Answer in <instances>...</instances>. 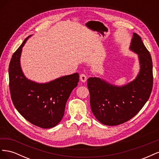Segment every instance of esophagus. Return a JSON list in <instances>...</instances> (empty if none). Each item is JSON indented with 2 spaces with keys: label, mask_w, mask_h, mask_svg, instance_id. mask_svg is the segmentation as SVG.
<instances>
[{
  "label": "esophagus",
  "mask_w": 159,
  "mask_h": 159,
  "mask_svg": "<svg viewBox=\"0 0 159 159\" xmlns=\"http://www.w3.org/2000/svg\"><path fill=\"white\" fill-rule=\"evenodd\" d=\"M80 79L81 80V81H82V82H85L86 81H87V76H86L85 74H81L80 76Z\"/></svg>",
  "instance_id": "esophagus-1"
}]
</instances>
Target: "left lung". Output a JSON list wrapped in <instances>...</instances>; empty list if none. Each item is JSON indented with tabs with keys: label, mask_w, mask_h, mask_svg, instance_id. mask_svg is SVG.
<instances>
[{
	"label": "left lung",
	"mask_w": 159,
	"mask_h": 159,
	"mask_svg": "<svg viewBox=\"0 0 159 159\" xmlns=\"http://www.w3.org/2000/svg\"><path fill=\"white\" fill-rule=\"evenodd\" d=\"M129 49L138 55L140 65L138 75L131 82L117 86L97 77L88 80L91 111L96 119L105 125H118L135 116L151 93V56L136 33H133Z\"/></svg>",
	"instance_id": "left-lung-1"
}]
</instances>
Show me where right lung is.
Masks as SVG:
<instances>
[{
    "mask_svg": "<svg viewBox=\"0 0 159 159\" xmlns=\"http://www.w3.org/2000/svg\"><path fill=\"white\" fill-rule=\"evenodd\" d=\"M29 36L14 53L9 64V87L14 107L28 121L43 129L58 124L64 115L66 104L79 82V74L64 75L46 83L28 80L20 66L22 48Z\"/></svg>",
    "mask_w": 159,
    "mask_h": 159,
    "instance_id": "add662e5",
    "label": "right lung"
}]
</instances>
